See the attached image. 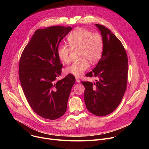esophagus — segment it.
<instances>
[{"label":"esophagus","instance_id":"1","mask_svg":"<svg viewBox=\"0 0 149 149\" xmlns=\"http://www.w3.org/2000/svg\"><path fill=\"white\" fill-rule=\"evenodd\" d=\"M76 82H77V83H79L80 82V80L78 78H76Z\"/></svg>","mask_w":149,"mask_h":149}]
</instances>
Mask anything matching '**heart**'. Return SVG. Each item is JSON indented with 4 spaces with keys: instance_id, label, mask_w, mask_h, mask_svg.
Returning a JSON list of instances; mask_svg holds the SVG:
<instances>
[{
    "instance_id": "b5f03b06",
    "label": "heart",
    "mask_w": 149,
    "mask_h": 149,
    "mask_svg": "<svg viewBox=\"0 0 149 149\" xmlns=\"http://www.w3.org/2000/svg\"><path fill=\"white\" fill-rule=\"evenodd\" d=\"M67 42L69 47L60 45L57 48V55L63 63L70 62V54L71 50L79 49L80 61L74 62L65 69L67 74L76 77H81L90 67L91 63L98 61L102 54L103 39L99 33H93L91 31L82 28L74 29L68 35Z\"/></svg>"
}]
</instances>
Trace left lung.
Instances as JSON below:
<instances>
[{"instance_id": "1", "label": "left lung", "mask_w": 149, "mask_h": 149, "mask_svg": "<svg viewBox=\"0 0 149 149\" xmlns=\"http://www.w3.org/2000/svg\"><path fill=\"white\" fill-rule=\"evenodd\" d=\"M103 39L101 59L87 77L98 78L96 82H81L88 110L97 116H107L120 104L127 87L128 59L120 40L103 25L95 24Z\"/></svg>"}]
</instances>
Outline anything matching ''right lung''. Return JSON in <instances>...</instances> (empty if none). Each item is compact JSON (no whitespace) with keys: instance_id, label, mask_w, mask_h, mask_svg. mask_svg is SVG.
I'll return each instance as SVG.
<instances>
[{"instance_id":"right-lung-1","label":"right lung","mask_w":149,"mask_h":149,"mask_svg":"<svg viewBox=\"0 0 149 149\" xmlns=\"http://www.w3.org/2000/svg\"><path fill=\"white\" fill-rule=\"evenodd\" d=\"M72 29L53 26L36 30L20 59L19 77L25 96L32 109L46 119L55 120L65 114L75 82L70 74L55 81L62 67L57 48Z\"/></svg>"}]
</instances>
